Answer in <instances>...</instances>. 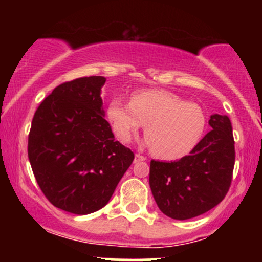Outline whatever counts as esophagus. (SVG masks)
Here are the masks:
<instances>
[{
  "label": "esophagus",
  "mask_w": 262,
  "mask_h": 262,
  "mask_svg": "<svg viewBox=\"0 0 262 262\" xmlns=\"http://www.w3.org/2000/svg\"><path fill=\"white\" fill-rule=\"evenodd\" d=\"M146 158L145 156L140 155V154H135V158H134V162H139V161H145Z\"/></svg>",
  "instance_id": "obj_1"
}]
</instances>
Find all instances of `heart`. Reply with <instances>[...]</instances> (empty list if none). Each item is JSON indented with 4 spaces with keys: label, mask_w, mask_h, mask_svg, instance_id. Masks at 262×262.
Here are the masks:
<instances>
[{
    "label": "heart",
    "mask_w": 262,
    "mask_h": 262,
    "mask_svg": "<svg viewBox=\"0 0 262 262\" xmlns=\"http://www.w3.org/2000/svg\"><path fill=\"white\" fill-rule=\"evenodd\" d=\"M107 119L122 141H128L145 123V144L165 160L188 155L202 138L207 122L198 104L166 90H140L130 102L114 96L108 102Z\"/></svg>",
    "instance_id": "obj_1"
}]
</instances>
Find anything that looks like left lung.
I'll return each instance as SVG.
<instances>
[{
  "mask_svg": "<svg viewBox=\"0 0 262 262\" xmlns=\"http://www.w3.org/2000/svg\"><path fill=\"white\" fill-rule=\"evenodd\" d=\"M212 130L189 155L177 161H150L149 183L160 210L185 221L203 214L224 200L233 177L235 148L228 116L213 114Z\"/></svg>",
  "mask_w": 262,
  "mask_h": 262,
  "instance_id": "obj_1",
  "label": "left lung"
}]
</instances>
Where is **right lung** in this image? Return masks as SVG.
Segmentation results:
<instances>
[{
	"label": "right lung",
	"instance_id": "add662e5",
	"mask_svg": "<svg viewBox=\"0 0 262 262\" xmlns=\"http://www.w3.org/2000/svg\"><path fill=\"white\" fill-rule=\"evenodd\" d=\"M103 76L80 77L53 90L35 111L28 158L44 196L74 214L101 209L134 160L104 119Z\"/></svg>",
	"mask_w": 262,
	"mask_h": 262
}]
</instances>
